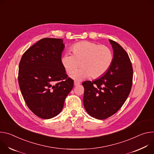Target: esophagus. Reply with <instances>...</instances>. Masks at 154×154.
Returning <instances> with one entry per match:
<instances>
[{
	"label": "esophagus",
	"mask_w": 154,
	"mask_h": 154,
	"mask_svg": "<svg viewBox=\"0 0 154 154\" xmlns=\"http://www.w3.org/2000/svg\"><path fill=\"white\" fill-rule=\"evenodd\" d=\"M80 84L79 82H78V81H75L74 82V85L75 86H78V85H79Z\"/></svg>",
	"instance_id": "1"
}]
</instances>
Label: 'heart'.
Returning a JSON list of instances; mask_svg holds the SVG:
<instances>
[{"mask_svg":"<svg viewBox=\"0 0 154 154\" xmlns=\"http://www.w3.org/2000/svg\"><path fill=\"white\" fill-rule=\"evenodd\" d=\"M72 54H65L62 57V63L66 72L73 73L79 67L81 69L72 75L76 80L91 76L93 79L104 75L111 67L113 54L111 49L91 42L76 43L71 48Z\"/></svg>","mask_w":154,"mask_h":154,"instance_id":"b5f03b06","label":"heart"}]
</instances>
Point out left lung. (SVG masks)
<instances>
[{"instance_id": "1", "label": "left lung", "mask_w": 154, "mask_h": 154, "mask_svg": "<svg viewBox=\"0 0 154 154\" xmlns=\"http://www.w3.org/2000/svg\"><path fill=\"white\" fill-rule=\"evenodd\" d=\"M114 56L108 72L99 79L82 82L83 103L87 112L105 119L120 109L128 98L133 82V67L128 54L117 42L109 40Z\"/></svg>"}]
</instances>
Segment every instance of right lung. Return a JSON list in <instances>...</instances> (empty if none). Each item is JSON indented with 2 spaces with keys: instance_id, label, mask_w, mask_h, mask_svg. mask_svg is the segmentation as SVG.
I'll use <instances>...</instances> for the list:
<instances>
[{
  "instance_id": "obj_1",
  "label": "right lung",
  "mask_w": 154,
  "mask_h": 154,
  "mask_svg": "<svg viewBox=\"0 0 154 154\" xmlns=\"http://www.w3.org/2000/svg\"><path fill=\"white\" fill-rule=\"evenodd\" d=\"M64 44L61 38H45L23 54L18 82L26 103L38 117L48 119L59 114L74 81L62 63Z\"/></svg>"
}]
</instances>
